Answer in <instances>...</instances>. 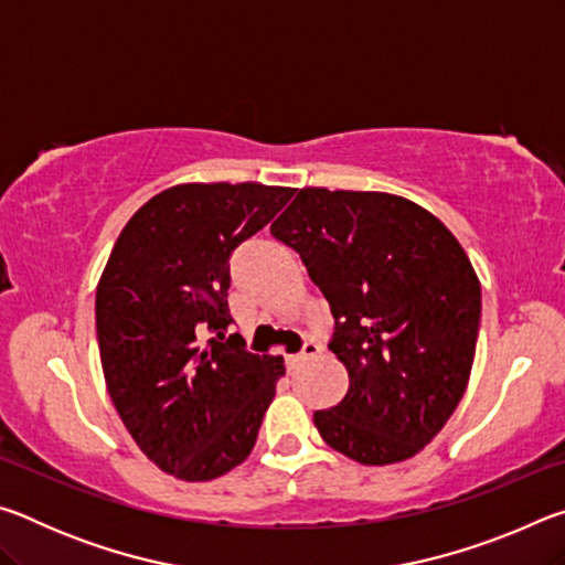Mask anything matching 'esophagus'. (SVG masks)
<instances>
[{
    "label": "esophagus",
    "mask_w": 565,
    "mask_h": 565,
    "mask_svg": "<svg viewBox=\"0 0 565 565\" xmlns=\"http://www.w3.org/2000/svg\"><path fill=\"white\" fill-rule=\"evenodd\" d=\"M319 353H321V347H319V343L306 341V343H303V349H301L299 353H294V356H286V363H289V369H296V366H301L303 361L317 359Z\"/></svg>",
    "instance_id": "obj_1"
}]
</instances>
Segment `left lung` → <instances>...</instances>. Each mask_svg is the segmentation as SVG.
I'll list each match as a JSON object with an SVG mask.
<instances>
[{
	"mask_svg": "<svg viewBox=\"0 0 565 565\" xmlns=\"http://www.w3.org/2000/svg\"><path fill=\"white\" fill-rule=\"evenodd\" d=\"M333 317L329 349L349 371L337 406L317 411L323 441L366 466L416 456L471 376L481 284L456 236L384 191L301 189L271 224Z\"/></svg>",
	"mask_w": 565,
	"mask_h": 565,
	"instance_id": "1",
	"label": "left lung"
}]
</instances>
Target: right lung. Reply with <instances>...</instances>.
<instances>
[{
	"mask_svg": "<svg viewBox=\"0 0 565 565\" xmlns=\"http://www.w3.org/2000/svg\"><path fill=\"white\" fill-rule=\"evenodd\" d=\"M291 196L254 181L171 186L129 218L99 279L109 396L149 461L181 481H212L252 454L284 374L281 356L224 333L228 259Z\"/></svg>",
	"mask_w": 565,
	"mask_h": 565,
	"instance_id": "add662e5",
	"label": "right lung"
}]
</instances>
